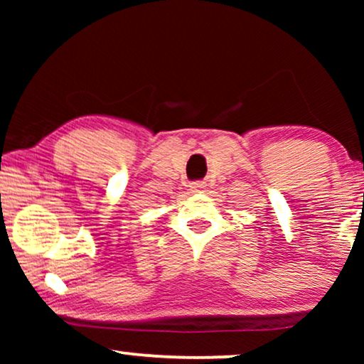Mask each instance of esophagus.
I'll return each instance as SVG.
<instances>
[{"label": "esophagus", "instance_id": "1", "mask_svg": "<svg viewBox=\"0 0 364 364\" xmlns=\"http://www.w3.org/2000/svg\"><path fill=\"white\" fill-rule=\"evenodd\" d=\"M188 187H191L192 192H203V188H205V183H203V182H192Z\"/></svg>", "mask_w": 364, "mask_h": 364}]
</instances>
